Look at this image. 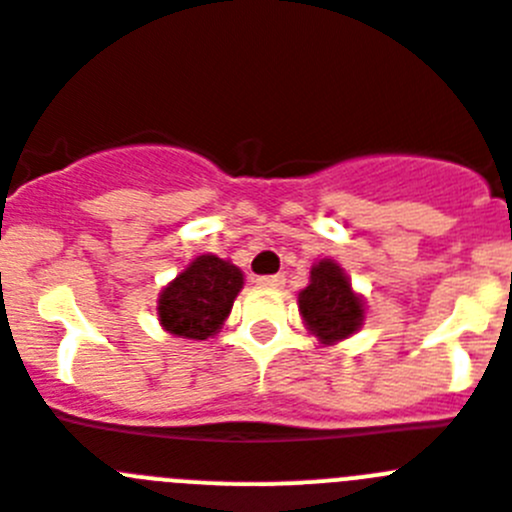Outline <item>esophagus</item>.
Segmentation results:
<instances>
[{"label":"esophagus","mask_w":512,"mask_h":512,"mask_svg":"<svg viewBox=\"0 0 512 512\" xmlns=\"http://www.w3.org/2000/svg\"><path fill=\"white\" fill-rule=\"evenodd\" d=\"M259 284H264V287H282L284 274H269V277H259Z\"/></svg>","instance_id":"esophagus-1"}]
</instances>
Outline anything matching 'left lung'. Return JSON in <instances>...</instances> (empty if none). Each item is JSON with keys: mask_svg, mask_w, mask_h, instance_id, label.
<instances>
[{"mask_svg": "<svg viewBox=\"0 0 512 512\" xmlns=\"http://www.w3.org/2000/svg\"><path fill=\"white\" fill-rule=\"evenodd\" d=\"M300 315L323 343L341 341L361 328L364 302L354 295L341 266L320 261L310 271V284L300 292Z\"/></svg>", "mask_w": 512, "mask_h": 512, "instance_id": "1", "label": "left lung"}]
</instances>
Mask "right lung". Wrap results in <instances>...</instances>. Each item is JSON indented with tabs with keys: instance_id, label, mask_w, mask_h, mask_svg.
I'll return each mask as SVG.
<instances>
[{
	"instance_id": "add662e5",
	"label": "right lung",
	"mask_w": 512,
	"mask_h": 512,
	"mask_svg": "<svg viewBox=\"0 0 512 512\" xmlns=\"http://www.w3.org/2000/svg\"><path fill=\"white\" fill-rule=\"evenodd\" d=\"M241 287L238 266L217 256H200L161 292L158 320L174 336L205 341L228 318Z\"/></svg>"
}]
</instances>
